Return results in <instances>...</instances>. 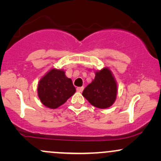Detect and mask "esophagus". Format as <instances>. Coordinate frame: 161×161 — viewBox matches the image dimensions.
<instances>
[{
  "instance_id": "obj_1",
  "label": "esophagus",
  "mask_w": 161,
  "mask_h": 161,
  "mask_svg": "<svg viewBox=\"0 0 161 161\" xmlns=\"http://www.w3.org/2000/svg\"><path fill=\"white\" fill-rule=\"evenodd\" d=\"M83 89H84V87H83V86L77 87V88H76V91L78 92H82L83 91Z\"/></svg>"
}]
</instances>
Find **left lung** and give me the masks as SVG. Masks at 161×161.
<instances>
[{
	"label": "left lung",
	"mask_w": 161,
	"mask_h": 161,
	"mask_svg": "<svg viewBox=\"0 0 161 161\" xmlns=\"http://www.w3.org/2000/svg\"><path fill=\"white\" fill-rule=\"evenodd\" d=\"M83 97L95 108H110L117 95V83L111 70L104 67L95 71V77L82 92Z\"/></svg>",
	"instance_id": "left-lung-1"
}]
</instances>
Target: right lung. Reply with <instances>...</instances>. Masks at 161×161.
I'll return each instance as SVG.
<instances>
[{
	"label": "right lung",
	"mask_w": 161,
	"mask_h": 161,
	"mask_svg": "<svg viewBox=\"0 0 161 161\" xmlns=\"http://www.w3.org/2000/svg\"><path fill=\"white\" fill-rule=\"evenodd\" d=\"M37 91L42 104L56 109L74 95L75 88L72 79L66 76L64 69L53 68L40 79Z\"/></svg>",
	"instance_id": "1"
}]
</instances>
